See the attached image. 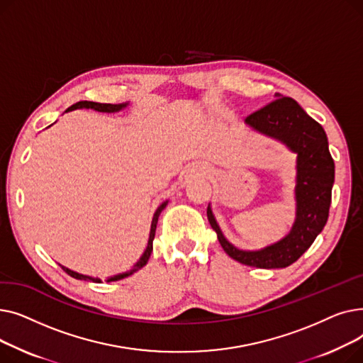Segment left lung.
<instances>
[{
    "instance_id": "1",
    "label": "left lung",
    "mask_w": 363,
    "mask_h": 363,
    "mask_svg": "<svg viewBox=\"0 0 363 363\" xmlns=\"http://www.w3.org/2000/svg\"><path fill=\"white\" fill-rule=\"evenodd\" d=\"M275 97L244 121L297 152V218L291 233L260 252H242L226 241L207 207L208 222L225 253L242 264L262 269L287 268L309 249L328 220L334 184V160L325 130L293 99L281 97L278 92Z\"/></svg>"
}]
</instances>
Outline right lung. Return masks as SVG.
Returning a JSON list of instances; mask_svg holds the SVG:
<instances>
[{
  "instance_id": "add662e5",
  "label": "right lung",
  "mask_w": 363,
  "mask_h": 363,
  "mask_svg": "<svg viewBox=\"0 0 363 363\" xmlns=\"http://www.w3.org/2000/svg\"><path fill=\"white\" fill-rule=\"evenodd\" d=\"M94 108V110H97V111H106V113H113V111H119L121 108H123V107H126V104H107V103H94V101H79V103H76V104H73V106H70L67 110H74V108ZM66 110V111H67ZM166 204H167V201H164L157 211H156V213H155V216H152V222H151V231H150V238H148V244H147V249H145V252H144V255L141 256V259L133 264V268L129 271V272H126V274H121V275H116V277H111V278H108V282L110 281H119V279H122V278H126V277H129V275H132L133 272H137L138 269H141L143 266H145L147 264V262H148V257H150V255H151V252H152V240H155V234H156V226H157V220H159V215L162 213V211L163 208L166 207ZM62 269L67 274V275H70V277H73V278H76V279H84V281H92V282H101L99 278H91V277H86V275H81V274H78V272H73V271H70V269H67V268H65V266H62Z\"/></svg>"
}]
</instances>
